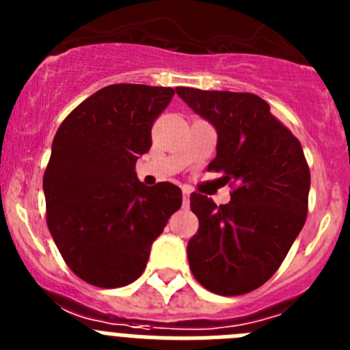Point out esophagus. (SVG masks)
Wrapping results in <instances>:
<instances>
[{
  "label": "esophagus",
  "instance_id": "esophagus-1",
  "mask_svg": "<svg viewBox=\"0 0 350 350\" xmlns=\"http://www.w3.org/2000/svg\"><path fill=\"white\" fill-rule=\"evenodd\" d=\"M189 196H191V191L187 187L182 189V202H184V206H189Z\"/></svg>",
  "mask_w": 350,
  "mask_h": 350
}]
</instances>
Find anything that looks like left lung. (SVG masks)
Instances as JSON below:
<instances>
[{
	"label": "left lung",
	"mask_w": 350,
	"mask_h": 350,
	"mask_svg": "<svg viewBox=\"0 0 350 350\" xmlns=\"http://www.w3.org/2000/svg\"><path fill=\"white\" fill-rule=\"evenodd\" d=\"M177 94L217 129L221 172L231 202L191 194L200 228L187 243L196 280L215 295L258 289L279 270L307 221L310 170L298 138L250 92L177 88Z\"/></svg>",
	"instance_id": "left-lung-1"
}]
</instances>
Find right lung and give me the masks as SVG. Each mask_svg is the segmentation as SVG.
<instances>
[{
	"instance_id": "obj_1",
	"label": "right lung",
	"mask_w": 350,
	"mask_h": 350,
	"mask_svg": "<svg viewBox=\"0 0 350 350\" xmlns=\"http://www.w3.org/2000/svg\"><path fill=\"white\" fill-rule=\"evenodd\" d=\"M175 89L113 83L61 122L43 175L47 226L64 262L83 282L122 287L147 267L150 245L182 205L170 182L147 187L138 156Z\"/></svg>"
}]
</instances>
